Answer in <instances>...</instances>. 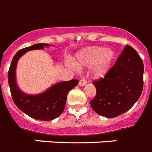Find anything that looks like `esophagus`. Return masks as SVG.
I'll return each mask as SVG.
<instances>
[{
	"label": "esophagus",
	"instance_id": "obj_1",
	"mask_svg": "<svg viewBox=\"0 0 152 152\" xmlns=\"http://www.w3.org/2000/svg\"><path fill=\"white\" fill-rule=\"evenodd\" d=\"M86 84H87L86 80H84V79H82V80H80V82H79V86H85Z\"/></svg>",
	"mask_w": 152,
	"mask_h": 152
}]
</instances>
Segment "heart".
Instances as JSON below:
<instances>
[{"label": "heart", "mask_w": 152, "mask_h": 152, "mask_svg": "<svg viewBox=\"0 0 152 152\" xmlns=\"http://www.w3.org/2000/svg\"><path fill=\"white\" fill-rule=\"evenodd\" d=\"M115 53L112 48L92 46L78 51L73 63L77 68L91 67L92 74L96 79H102L109 73L113 66Z\"/></svg>", "instance_id": "1"}]
</instances>
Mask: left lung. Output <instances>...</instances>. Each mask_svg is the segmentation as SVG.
<instances>
[{"label": "left lung", "mask_w": 152, "mask_h": 152, "mask_svg": "<svg viewBox=\"0 0 152 152\" xmlns=\"http://www.w3.org/2000/svg\"><path fill=\"white\" fill-rule=\"evenodd\" d=\"M144 65L138 53L126 45L106 76L93 83L96 96L90 101L99 115L115 118L131 109L143 89Z\"/></svg>", "instance_id": "1"}]
</instances>
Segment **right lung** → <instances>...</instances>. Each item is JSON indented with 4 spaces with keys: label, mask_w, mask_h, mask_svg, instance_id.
<instances>
[{
    "label": "right lung",
    "mask_w": 152,
    "mask_h": 152,
    "mask_svg": "<svg viewBox=\"0 0 152 152\" xmlns=\"http://www.w3.org/2000/svg\"><path fill=\"white\" fill-rule=\"evenodd\" d=\"M50 44L37 43L21 49L14 55L8 72V83L17 107L32 118L50 121L59 117L65 108L69 92L78 85L77 80L63 81L51 86L39 94H27L20 89L16 79V69L20 58L27 52L49 48Z\"/></svg>",
    "instance_id": "1"
}]
</instances>
